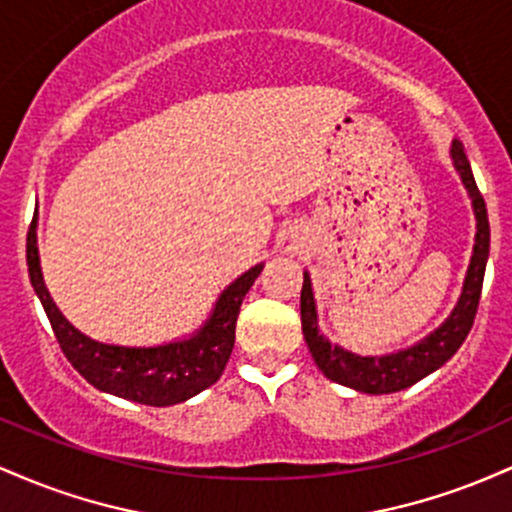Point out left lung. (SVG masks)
Instances as JSON below:
<instances>
[{
    "label": "left lung",
    "mask_w": 512,
    "mask_h": 512,
    "mask_svg": "<svg viewBox=\"0 0 512 512\" xmlns=\"http://www.w3.org/2000/svg\"><path fill=\"white\" fill-rule=\"evenodd\" d=\"M452 166L467 187L469 197H472L474 216H477V238H474V252L469 260L467 276H464L462 296L457 301L455 310H452L448 320L438 327L436 332L428 334L419 344L409 346V349L397 351V354L385 356H358L351 351L342 349V346L332 344L325 339L317 327V310L313 298V286H310V274L303 272V289H301V325L303 337L308 342L310 354H313L317 368L334 380V383L351 387L356 392H366V395H390V392H399L404 387H411L419 383L421 378L431 375L433 370L443 366L448 358H452L457 349H460L464 339H467L469 330L477 317L479 298H481V284H484L486 260H489V216H486V202L481 197L477 180L472 175V166H469L464 146L452 142L450 146Z\"/></svg>",
    "instance_id": "left-lung-1"
}]
</instances>
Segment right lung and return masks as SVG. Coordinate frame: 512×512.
<instances>
[{"instance_id": "right-lung-1", "label": "right lung", "mask_w": 512, "mask_h": 512, "mask_svg": "<svg viewBox=\"0 0 512 512\" xmlns=\"http://www.w3.org/2000/svg\"><path fill=\"white\" fill-rule=\"evenodd\" d=\"M26 262L33 289L48 313L52 332L67 361L96 390L149 404V407H170V404L185 402L221 378L233 351V342H236L240 303L264 267V264H255L248 272L240 274L221 293L202 330H197L192 337L161 346H115L81 334L50 298L43 272H40L35 219L28 228Z\"/></svg>"}]
</instances>
